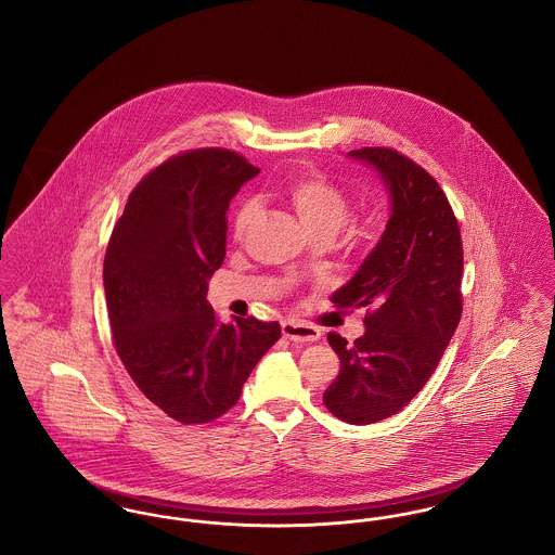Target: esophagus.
Here are the masks:
<instances>
[{"label":"esophagus","instance_id":"34e87169","mask_svg":"<svg viewBox=\"0 0 555 555\" xmlns=\"http://www.w3.org/2000/svg\"><path fill=\"white\" fill-rule=\"evenodd\" d=\"M283 337L295 344H314L320 339V331L312 324H304L297 320H285L283 322Z\"/></svg>","mask_w":555,"mask_h":555}]
</instances>
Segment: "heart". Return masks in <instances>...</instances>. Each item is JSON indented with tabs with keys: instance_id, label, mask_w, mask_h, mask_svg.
Returning <instances> with one entry per match:
<instances>
[{
	"instance_id": "heart-1",
	"label": "heart",
	"mask_w": 555,
	"mask_h": 555,
	"mask_svg": "<svg viewBox=\"0 0 555 555\" xmlns=\"http://www.w3.org/2000/svg\"><path fill=\"white\" fill-rule=\"evenodd\" d=\"M287 195H289L291 206L295 208L297 216L301 218V222L310 233L320 229H331L337 233L347 218L349 204L344 191L333 185L331 181H326L324 177H318V175L297 177L287 186ZM258 210L260 206L256 199H247L241 204L233 222L235 237L243 238L247 229L251 227V222L256 220Z\"/></svg>"
}]
</instances>
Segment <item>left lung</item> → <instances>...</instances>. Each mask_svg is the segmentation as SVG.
<instances>
[{"instance_id": "8db88e82", "label": "left lung", "mask_w": 555, "mask_h": 555, "mask_svg": "<svg viewBox=\"0 0 555 555\" xmlns=\"http://www.w3.org/2000/svg\"><path fill=\"white\" fill-rule=\"evenodd\" d=\"M372 166L391 199L387 229L337 308H366L353 344L328 333L341 370L324 391L326 410L349 424L385 421L403 410L437 369L462 317V237L439 183L396 150L347 154Z\"/></svg>"}]
</instances>
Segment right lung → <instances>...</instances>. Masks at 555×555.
<instances>
[{
    "mask_svg": "<svg viewBox=\"0 0 555 555\" xmlns=\"http://www.w3.org/2000/svg\"><path fill=\"white\" fill-rule=\"evenodd\" d=\"M260 170L220 147L166 159L132 189L107 243L114 347L139 391L177 423H211L279 341L281 324L220 322L206 295L227 254V210Z\"/></svg>",
    "mask_w": 555,
    "mask_h": 555,
    "instance_id": "add662e5",
    "label": "right lung"
}]
</instances>
